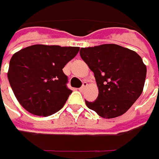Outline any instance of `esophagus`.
<instances>
[{
  "label": "esophagus",
  "instance_id": "1",
  "mask_svg": "<svg viewBox=\"0 0 159 159\" xmlns=\"http://www.w3.org/2000/svg\"><path fill=\"white\" fill-rule=\"evenodd\" d=\"M87 85H88V84H87V82H84V83H83V85H82V87L80 88L79 90H84L85 89V88L87 87Z\"/></svg>",
  "mask_w": 159,
  "mask_h": 159
}]
</instances>
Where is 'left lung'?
<instances>
[{
    "label": "left lung",
    "mask_w": 159,
    "mask_h": 159,
    "mask_svg": "<svg viewBox=\"0 0 159 159\" xmlns=\"http://www.w3.org/2000/svg\"><path fill=\"white\" fill-rule=\"evenodd\" d=\"M80 56L94 73L98 87L96 100H85L88 108L106 119L125 113L143 90L147 69L142 58L115 44L81 48Z\"/></svg>",
    "instance_id": "1"
}]
</instances>
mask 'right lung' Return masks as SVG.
<instances>
[{
	"mask_svg": "<svg viewBox=\"0 0 159 159\" xmlns=\"http://www.w3.org/2000/svg\"><path fill=\"white\" fill-rule=\"evenodd\" d=\"M79 47L33 45L13 54L8 78L20 105L32 114L49 116L61 110L72 90L64 66Z\"/></svg>",
	"mask_w": 159,
	"mask_h": 159,
	"instance_id": "obj_1",
	"label": "right lung"
}]
</instances>
